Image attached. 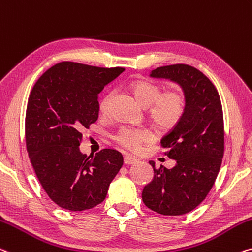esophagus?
<instances>
[{"label": "esophagus", "instance_id": "esophagus-1", "mask_svg": "<svg viewBox=\"0 0 252 252\" xmlns=\"http://www.w3.org/2000/svg\"><path fill=\"white\" fill-rule=\"evenodd\" d=\"M138 160L135 158H132L131 156H125V165H133Z\"/></svg>", "mask_w": 252, "mask_h": 252}]
</instances>
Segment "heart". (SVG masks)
Instances as JSON below:
<instances>
[{
    "label": "heart",
    "mask_w": 252,
    "mask_h": 252,
    "mask_svg": "<svg viewBox=\"0 0 252 252\" xmlns=\"http://www.w3.org/2000/svg\"><path fill=\"white\" fill-rule=\"evenodd\" d=\"M134 96L142 106L148 107V114L155 126L162 131L171 130L178 125L186 110V97L182 91L170 90L163 92L159 84L149 81H135L131 84ZM113 92L107 93L99 103L102 113L109 111ZM153 134L148 129L122 127L114 135L120 146L130 151H137L142 143L148 142Z\"/></svg>",
    "instance_id": "b5f03b06"
}]
</instances>
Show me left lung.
<instances>
[{"instance_id": "1", "label": "left lung", "mask_w": 252, "mask_h": 252, "mask_svg": "<svg viewBox=\"0 0 252 252\" xmlns=\"http://www.w3.org/2000/svg\"><path fill=\"white\" fill-rule=\"evenodd\" d=\"M179 84L186 110L178 125L161 139L165 155L176 160L171 169L154 161V179L143 187L142 201L162 215H182L204 201L217 179L224 154V126L221 99L213 83L194 67L177 63L150 74Z\"/></svg>"}]
</instances>
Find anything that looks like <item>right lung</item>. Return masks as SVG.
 Returning a JSON list of instances; mask_svg holds the SVG:
<instances>
[{"label": "right lung", "mask_w": 252, "mask_h": 252, "mask_svg": "<svg viewBox=\"0 0 252 252\" xmlns=\"http://www.w3.org/2000/svg\"><path fill=\"white\" fill-rule=\"evenodd\" d=\"M125 70L63 62L43 73L28 99L26 143L34 173L58 206L84 211L104 201L123 165L114 149L87 157L82 130L98 118V94Z\"/></svg>", "instance_id": "right-lung-1"}]
</instances>
